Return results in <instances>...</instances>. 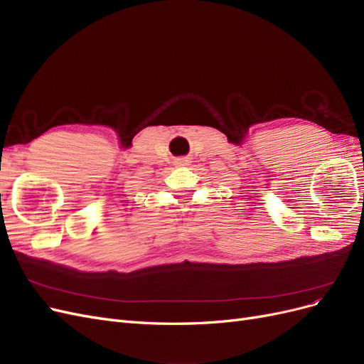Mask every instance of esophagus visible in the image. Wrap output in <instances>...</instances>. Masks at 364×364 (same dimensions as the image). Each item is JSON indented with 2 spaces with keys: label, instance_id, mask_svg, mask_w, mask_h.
<instances>
[{
  "label": "esophagus",
  "instance_id": "34e87169",
  "mask_svg": "<svg viewBox=\"0 0 364 364\" xmlns=\"http://www.w3.org/2000/svg\"><path fill=\"white\" fill-rule=\"evenodd\" d=\"M188 164H190V161L186 158H181V159L176 161V165H179V167H185V165H188Z\"/></svg>",
  "mask_w": 364,
  "mask_h": 364
}]
</instances>
